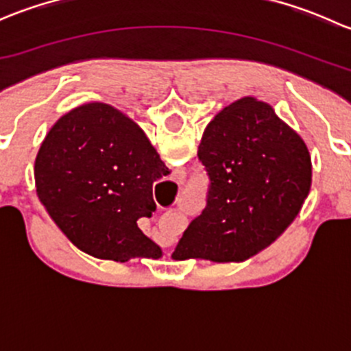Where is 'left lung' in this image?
<instances>
[{"label": "left lung", "mask_w": 351, "mask_h": 351, "mask_svg": "<svg viewBox=\"0 0 351 351\" xmlns=\"http://www.w3.org/2000/svg\"><path fill=\"white\" fill-rule=\"evenodd\" d=\"M197 156L210 180L207 207L183 232L173 260H247L284 234L309 195L306 143L254 97L239 98L210 120Z\"/></svg>", "instance_id": "8db88e82"}]
</instances>
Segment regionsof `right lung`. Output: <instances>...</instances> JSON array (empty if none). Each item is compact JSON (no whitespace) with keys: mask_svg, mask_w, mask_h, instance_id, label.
I'll use <instances>...</instances> for the list:
<instances>
[{"mask_svg":"<svg viewBox=\"0 0 351 351\" xmlns=\"http://www.w3.org/2000/svg\"><path fill=\"white\" fill-rule=\"evenodd\" d=\"M169 169L144 130L101 101L62 115L35 158L38 200L66 238L100 260L162 256L139 229L156 210L153 183Z\"/></svg>","mask_w":351,"mask_h":351,"instance_id":"right-lung-1","label":"right lung"}]
</instances>
